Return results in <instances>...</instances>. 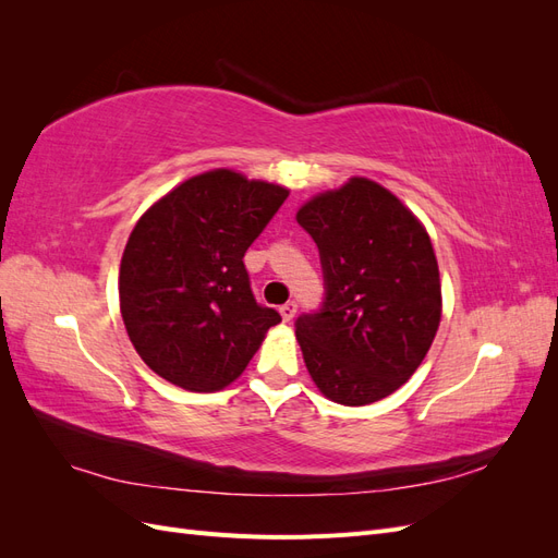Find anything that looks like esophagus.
I'll list each match as a JSON object with an SVG mask.
<instances>
[{"instance_id": "1", "label": "esophagus", "mask_w": 558, "mask_h": 558, "mask_svg": "<svg viewBox=\"0 0 558 558\" xmlns=\"http://www.w3.org/2000/svg\"><path fill=\"white\" fill-rule=\"evenodd\" d=\"M295 312H298V305H295V302H286V305H281V307H279V314H281V318H283V320H291V318L295 316Z\"/></svg>"}]
</instances>
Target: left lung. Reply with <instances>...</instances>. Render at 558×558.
I'll use <instances>...</instances> for the list:
<instances>
[{
    "mask_svg": "<svg viewBox=\"0 0 558 558\" xmlns=\"http://www.w3.org/2000/svg\"><path fill=\"white\" fill-rule=\"evenodd\" d=\"M320 253L324 312L295 337L316 388L361 408L396 393L435 340L442 283L430 234L381 183L351 177L295 214Z\"/></svg>",
    "mask_w": 558,
    "mask_h": 558,
    "instance_id": "obj_1",
    "label": "left lung"
}]
</instances>
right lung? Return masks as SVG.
<instances>
[{
    "label": "right lung",
    "mask_w": 558,
    "mask_h": 558,
    "mask_svg": "<svg viewBox=\"0 0 558 558\" xmlns=\"http://www.w3.org/2000/svg\"><path fill=\"white\" fill-rule=\"evenodd\" d=\"M289 189L218 167L181 181L132 228L118 272L132 347L193 393L238 379L281 316L251 293L244 253Z\"/></svg>",
    "instance_id": "add662e5"
}]
</instances>
